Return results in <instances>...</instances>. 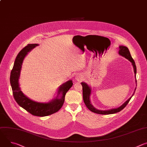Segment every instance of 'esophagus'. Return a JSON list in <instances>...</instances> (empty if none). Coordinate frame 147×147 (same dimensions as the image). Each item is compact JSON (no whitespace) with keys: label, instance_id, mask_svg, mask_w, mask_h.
<instances>
[{"label":"esophagus","instance_id":"obj_1","mask_svg":"<svg viewBox=\"0 0 147 147\" xmlns=\"http://www.w3.org/2000/svg\"><path fill=\"white\" fill-rule=\"evenodd\" d=\"M79 78H80V77H78L77 76V77H76V79H77V80H79Z\"/></svg>","mask_w":147,"mask_h":147}]
</instances>
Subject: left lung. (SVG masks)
<instances>
[{"mask_svg":"<svg viewBox=\"0 0 147 147\" xmlns=\"http://www.w3.org/2000/svg\"><path fill=\"white\" fill-rule=\"evenodd\" d=\"M119 54L123 57H124L125 58H126L127 59H128L129 61H130L132 63V65L133 66V68H134V72L135 74V77L136 78V73H137V68H136V63L135 61L133 60V59L132 58L130 51L129 50V49L125 46H119ZM137 82V81H136ZM81 85L82 86V96H83V100L84 102V103L86 104V107H87V108L91 111V112L97 113V114H100V115H109V114H113V113H117L120 111H121L122 109H123L126 105H127V103L129 102L130 100L131 99V97L133 96L134 92L133 93V95L127 100L125 101L121 106H120V107L117 108H115V109H112L110 110H108V111H101V110H98L97 109H96L95 108H94L93 107L91 103V101H90V96L91 93V88L87 84L86 82H81ZM136 90V88L135 89Z\"/></svg>","mask_w":147,"mask_h":147,"instance_id":"1","label":"left lung"}]
</instances>
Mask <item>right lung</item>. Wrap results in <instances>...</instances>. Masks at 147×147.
Returning a JSON list of instances; mask_svg holds the SVG:
<instances>
[{"label":"right lung","mask_w":147,"mask_h":147,"mask_svg":"<svg viewBox=\"0 0 147 147\" xmlns=\"http://www.w3.org/2000/svg\"><path fill=\"white\" fill-rule=\"evenodd\" d=\"M38 44H28L17 55L13 67L10 73V84L14 99L19 105L34 116L44 117L53 114L62 107L65 102L66 92L72 87L73 82L69 80L62 84L58 90V94L55 99L48 103L35 102L26 96L21 91L19 87L18 79L20 75L23 60L27 53ZM61 96H60L59 95Z\"/></svg>","instance_id":"1"}]
</instances>
